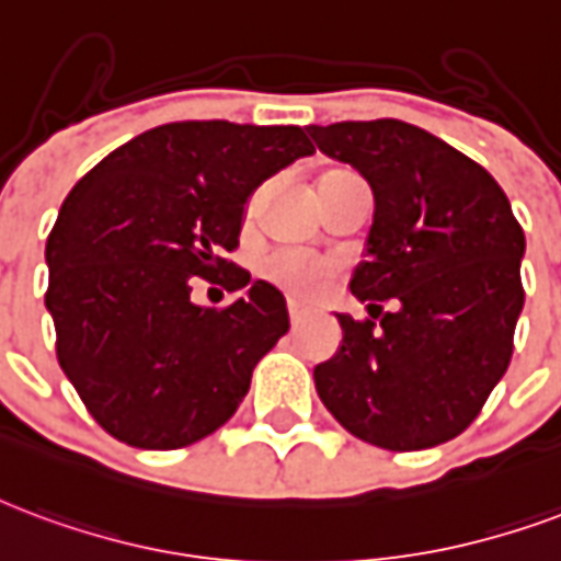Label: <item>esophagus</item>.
Segmentation results:
<instances>
[{"mask_svg":"<svg viewBox=\"0 0 561 561\" xmlns=\"http://www.w3.org/2000/svg\"><path fill=\"white\" fill-rule=\"evenodd\" d=\"M288 318H291V327H300V323H302L300 306H294V302H291V306H288Z\"/></svg>","mask_w":561,"mask_h":561,"instance_id":"esophagus-1","label":"esophagus"}]
</instances>
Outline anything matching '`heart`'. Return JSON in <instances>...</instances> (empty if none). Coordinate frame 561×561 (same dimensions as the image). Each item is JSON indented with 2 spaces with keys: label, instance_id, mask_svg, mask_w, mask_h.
<instances>
[{
  "label": "heart",
  "instance_id": "b5f03b06",
  "mask_svg": "<svg viewBox=\"0 0 561 561\" xmlns=\"http://www.w3.org/2000/svg\"><path fill=\"white\" fill-rule=\"evenodd\" d=\"M261 273L297 300H318L330 288L335 267L333 261L314 259V255H306L297 249H276L264 259Z\"/></svg>",
  "mask_w": 561,
  "mask_h": 561
}]
</instances>
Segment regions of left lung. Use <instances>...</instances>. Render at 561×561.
<instances>
[{
  "instance_id": "1",
  "label": "left lung",
  "mask_w": 561,
  "mask_h": 561,
  "mask_svg": "<svg viewBox=\"0 0 561 561\" xmlns=\"http://www.w3.org/2000/svg\"><path fill=\"white\" fill-rule=\"evenodd\" d=\"M375 193L351 294L396 302L380 323L335 314L342 344L314 365L323 408L354 437L416 451L458 437L512 363L524 309V228L476 160L396 118L309 127Z\"/></svg>"
}]
</instances>
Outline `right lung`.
<instances>
[{
    "label": "right lung",
    "instance_id": "obj_1",
    "mask_svg": "<svg viewBox=\"0 0 561 561\" xmlns=\"http://www.w3.org/2000/svg\"><path fill=\"white\" fill-rule=\"evenodd\" d=\"M314 145L302 127L175 122L139 133L80 178L47 240L56 356L106 434L184 449L234 416L252 368L288 333V306L222 255L261 181ZM248 294L188 300L192 276Z\"/></svg>",
    "mask_w": 561,
    "mask_h": 561
}]
</instances>
